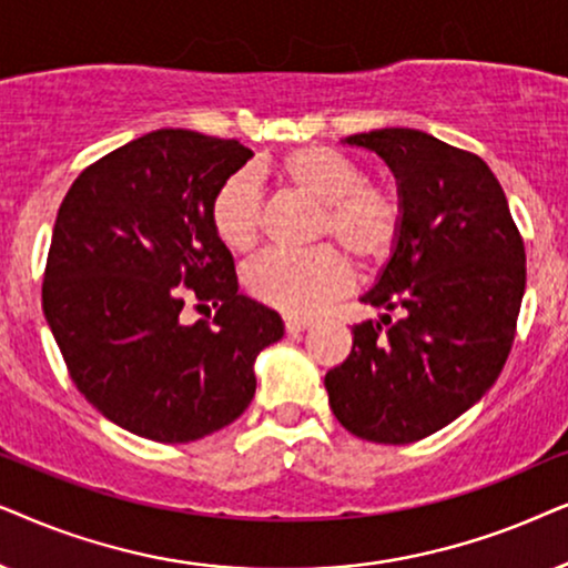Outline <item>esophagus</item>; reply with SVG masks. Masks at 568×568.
Here are the masks:
<instances>
[{"instance_id":"34e87169","label":"esophagus","mask_w":568,"mask_h":568,"mask_svg":"<svg viewBox=\"0 0 568 568\" xmlns=\"http://www.w3.org/2000/svg\"><path fill=\"white\" fill-rule=\"evenodd\" d=\"M285 332H288V335H296V332H304L308 324H312V320H306V316H285Z\"/></svg>"}]
</instances>
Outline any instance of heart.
<instances>
[{
	"mask_svg": "<svg viewBox=\"0 0 568 568\" xmlns=\"http://www.w3.org/2000/svg\"><path fill=\"white\" fill-rule=\"evenodd\" d=\"M272 171L298 194L322 202L320 239L339 241L361 262H379L395 248L405 223L403 196L395 186L366 179L355 158L327 145H301L275 158ZM210 225L231 252L246 254L260 244L262 192L252 171H236L217 184L210 200ZM244 285L262 304L301 316L343 296L351 267L329 244L267 252L248 264Z\"/></svg>",
	"mask_w": 568,
	"mask_h": 568,
	"instance_id": "b5f03b06",
	"label": "heart"
}]
</instances>
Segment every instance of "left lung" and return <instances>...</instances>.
Wrapping results in <instances>:
<instances>
[{
  "instance_id": "obj_1",
  "label": "left lung",
  "mask_w": 568,
  "mask_h": 568,
  "mask_svg": "<svg viewBox=\"0 0 568 568\" xmlns=\"http://www.w3.org/2000/svg\"><path fill=\"white\" fill-rule=\"evenodd\" d=\"M397 179L405 223L353 327V351L324 387L335 418L376 444H410L478 403L509 358L525 296V241L486 161L426 132L387 126L345 138ZM398 320L390 322V314Z\"/></svg>"
}]
</instances>
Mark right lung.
Here are the masks:
<instances>
[{
    "mask_svg": "<svg viewBox=\"0 0 568 568\" xmlns=\"http://www.w3.org/2000/svg\"><path fill=\"white\" fill-rule=\"evenodd\" d=\"M252 155L158 130L90 163L59 207L43 314L78 389L132 434L186 444L229 426L254 397L256 355L283 337L210 225L217 184ZM184 300H213L216 316L184 325Z\"/></svg>",
    "mask_w": 568,
    "mask_h": 568,
    "instance_id": "add662e5",
    "label": "right lung"
}]
</instances>
